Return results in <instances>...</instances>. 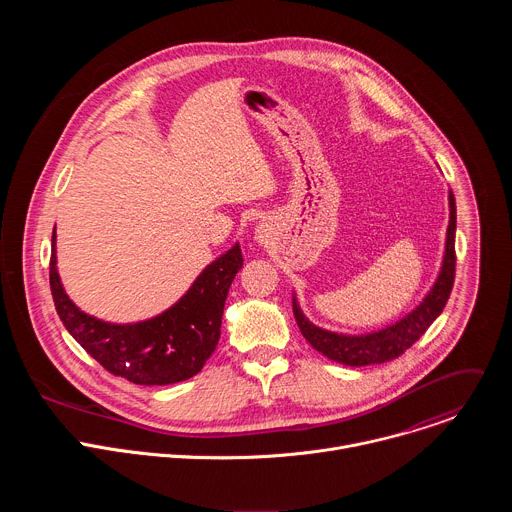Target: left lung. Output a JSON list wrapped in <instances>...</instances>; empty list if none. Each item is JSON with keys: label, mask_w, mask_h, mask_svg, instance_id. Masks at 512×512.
<instances>
[{"label": "left lung", "mask_w": 512, "mask_h": 512, "mask_svg": "<svg viewBox=\"0 0 512 512\" xmlns=\"http://www.w3.org/2000/svg\"><path fill=\"white\" fill-rule=\"evenodd\" d=\"M448 200L450 223L446 233V253L442 269L431 289L427 291V296L421 300V304L391 326H385L377 332L354 336L330 332L312 324L304 316L298 298L294 296L291 304H294L296 322L304 338L312 344V348H316L330 360L346 364V367H367V364H381L401 356L411 344H415L423 336V332L433 324V320L444 312L456 275V200L452 190L448 194Z\"/></svg>", "instance_id": "1"}]
</instances>
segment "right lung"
Instances as JSON below:
<instances>
[{"mask_svg":"<svg viewBox=\"0 0 512 512\" xmlns=\"http://www.w3.org/2000/svg\"><path fill=\"white\" fill-rule=\"evenodd\" d=\"M243 267L239 243L214 259L186 294L156 318L135 324H111L79 310L60 283L56 269V233H52L50 289L56 312L103 369L135 385H172L200 373L221 338L229 287Z\"/></svg>","mask_w":512,"mask_h":512,"instance_id":"obj_1","label":"right lung"}]
</instances>
